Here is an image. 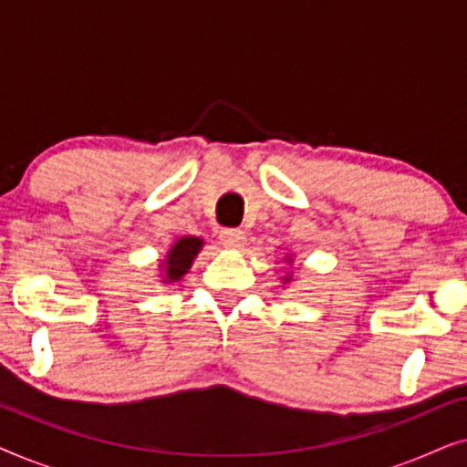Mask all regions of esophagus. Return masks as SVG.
Listing matches in <instances>:
<instances>
[{"instance_id": "1", "label": "esophagus", "mask_w": 467, "mask_h": 467, "mask_svg": "<svg viewBox=\"0 0 467 467\" xmlns=\"http://www.w3.org/2000/svg\"><path fill=\"white\" fill-rule=\"evenodd\" d=\"M219 240L225 248H240L242 244H244L246 235H244V232H240V229H223V232L219 234Z\"/></svg>"}]
</instances>
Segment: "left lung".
<instances>
[{"instance_id": "obj_1", "label": "left lung", "mask_w": 467, "mask_h": 467, "mask_svg": "<svg viewBox=\"0 0 467 467\" xmlns=\"http://www.w3.org/2000/svg\"><path fill=\"white\" fill-rule=\"evenodd\" d=\"M285 261H286V264H289V265H293V254H286ZM291 278H293V272H286L285 276H280V280H283V285H289Z\"/></svg>"}]
</instances>
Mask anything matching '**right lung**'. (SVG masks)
I'll list each match as a JSON object with an SVG mask.
<instances>
[{"mask_svg":"<svg viewBox=\"0 0 467 467\" xmlns=\"http://www.w3.org/2000/svg\"><path fill=\"white\" fill-rule=\"evenodd\" d=\"M202 248L203 240L195 238V235H182V238H178L170 246V251L165 253L161 264H159V278H161V283L174 285L187 276Z\"/></svg>","mask_w":467,"mask_h":467,"instance_id":"1","label":"right lung"}]
</instances>
